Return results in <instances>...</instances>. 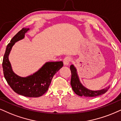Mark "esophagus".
Returning <instances> with one entry per match:
<instances>
[{"mask_svg": "<svg viewBox=\"0 0 121 121\" xmlns=\"http://www.w3.org/2000/svg\"><path fill=\"white\" fill-rule=\"evenodd\" d=\"M71 61V58L70 56H65L63 59V63L65 65H67L69 64Z\"/></svg>", "mask_w": 121, "mask_h": 121, "instance_id": "obj_1", "label": "esophagus"}]
</instances>
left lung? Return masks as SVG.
<instances>
[{
    "label": "left lung",
    "mask_w": 121,
    "mask_h": 121,
    "mask_svg": "<svg viewBox=\"0 0 121 121\" xmlns=\"http://www.w3.org/2000/svg\"><path fill=\"white\" fill-rule=\"evenodd\" d=\"M70 69L71 72V86L73 91L79 96H84L86 97H95L99 96V95L105 94L109 89L110 87L109 86L100 90L93 91L89 90L87 88L85 87L80 82L78 75L77 74L76 69L73 65H71L70 66Z\"/></svg>",
    "instance_id": "8db88e82"
}]
</instances>
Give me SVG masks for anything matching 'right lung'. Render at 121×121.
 Here are the masks:
<instances>
[{
  "label": "right lung",
  "instance_id": "obj_1",
  "mask_svg": "<svg viewBox=\"0 0 121 121\" xmlns=\"http://www.w3.org/2000/svg\"><path fill=\"white\" fill-rule=\"evenodd\" d=\"M29 30L27 28H23L12 39L7 45L2 66L6 81L15 92L26 97L37 98L47 91L54 75L63 67V63L62 61L47 62L38 71L26 77L15 74L9 61V54L15 43L24 38Z\"/></svg>",
  "mask_w": 121,
  "mask_h": 121
}]
</instances>
